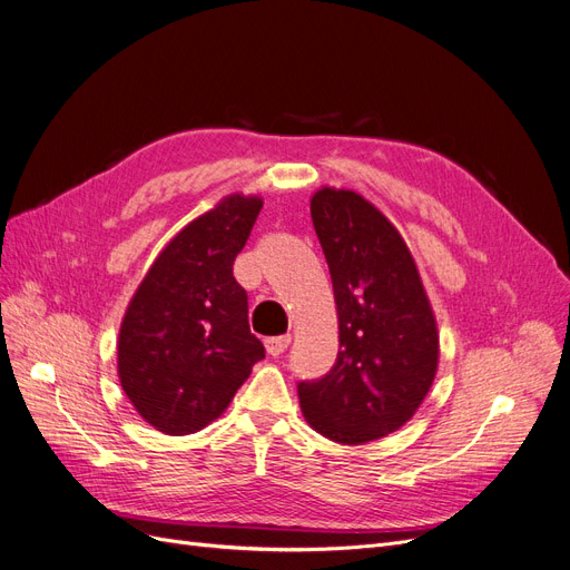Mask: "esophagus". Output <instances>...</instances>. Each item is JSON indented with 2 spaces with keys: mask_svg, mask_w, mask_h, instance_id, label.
Segmentation results:
<instances>
[{
  "mask_svg": "<svg viewBox=\"0 0 570 570\" xmlns=\"http://www.w3.org/2000/svg\"><path fill=\"white\" fill-rule=\"evenodd\" d=\"M289 343H292V336H276V338H266L264 347L269 356H281L289 347Z\"/></svg>",
  "mask_w": 570,
  "mask_h": 570,
  "instance_id": "1",
  "label": "esophagus"
}]
</instances>
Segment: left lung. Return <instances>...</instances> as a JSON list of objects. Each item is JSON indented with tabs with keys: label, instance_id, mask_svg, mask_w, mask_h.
<instances>
[{
	"label": "left lung",
	"instance_id": "obj_1",
	"mask_svg": "<svg viewBox=\"0 0 570 570\" xmlns=\"http://www.w3.org/2000/svg\"><path fill=\"white\" fill-rule=\"evenodd\" d=\"M338 311V358L298 382L304 419L322 438L358 446L403 428L440 363V333L416 262L395 225L354 190L311 197Z\"/></svg>",
	"mask_w": 570,
	"mask_h": 570
}]
</instances>
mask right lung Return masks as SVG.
Wrapping results in <instances>:
<instances>
[{
	"label": "right lung",
	"mask_w": 570,
	"mask_h": 570,
	"mask_svg": "<svg viewBox=\"0 0 570 570\" xmlns=\"http://www.w3.org/2000/svg\"><path fill=\"white\" fill-rule=\"evenodd\" d=\"M262 197L232 193L190 220L154 259L119 328L117 373L136 412L165 434L216 421L264 358L234 281Z\"/></svg>",
	"instance_id": "right-lung-1"
}]
</instances>
